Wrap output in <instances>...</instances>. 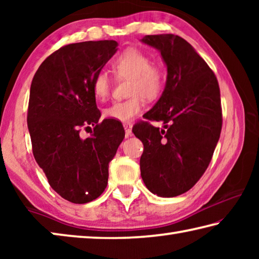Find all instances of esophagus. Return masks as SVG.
Returning a JSON list of instances; mask_svg holds the SVG:
<instances>
[{"instance_id": "obj_1", "label": "esophagus", "mask_w": 259, "mask_h": 259, "mask_svg": "<svg viewBox=\"0 0 259 259\" xmlns=\"http://www.w3.org/2000/svg\"><path fill=\"white\" fill-rule=\"evenodd\" d=\"M123 126H124L126 137H129V136L133 135V124H131V123H124Z\"/></svg>"}]
</instances>
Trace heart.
<instances>
[{
    "label": "heart",
    "mask_w": 259,
    "mask_h": 259,
    "mask_svg": "<svg viewBox=\"0 0 259 259\" xmlns=\"http://www.w3.org/2000/svg\"><path fill=\"white\" fill-rule=\"evenodd\" d=\"M112 69L116 77L128 78V98L117 100L104 109L107 119L128 122L143 111L146 99L159 97L165 84V72L162 66L152 63L145 51L137 48H128L112 61ZM112 78L105 71H99L93 81L95 97L100 102L111 93Z\"/></svg>",
    "instance_id": "obj_1"
}]
</instances>
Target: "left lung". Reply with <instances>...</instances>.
<instances>
[{
	"instance_id": "obj_1",
	"label": "left lung",
	"mask_w": 259,
	"mask_h": 259,
	"mask_svg": "<svg viewBox=\"0 0 259 259\" xmlns=\"http://www.w3.org/2000/svg\"><path fill=\"white\" fill-rule=\"evenodd\" d=\"M142 42L161 52L168 69L163 93L133 131L144 144L140 175L161 198L181 195L198 183L211 161L222 131L221 91L208 64L183 37L146 35Z\"/></svg>"
}]
</instances>
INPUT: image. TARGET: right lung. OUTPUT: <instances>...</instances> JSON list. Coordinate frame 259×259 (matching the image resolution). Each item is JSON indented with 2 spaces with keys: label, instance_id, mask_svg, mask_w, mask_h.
<instances>
[{
  "label": "right lung",
  "instance_id": "obj_1",
  "mask_svg": "<svg viewBox=\"0 0 259 259\" xmlns=\"http://www.w3.org/2000/svg\"><path fill=\"white\" fill-rule=\"evenodd\" d=\"M113 40L72 43L40 65L30 84L27 124L35 160L50 186L72 203L105 191L108 163L124 138L119 121L99 122L93 81L117 50ZM94 126L84 140L82 128Z\"/></svg>",
  "mask_w": 259,
  "mask_h": 259
}]
</instances>
